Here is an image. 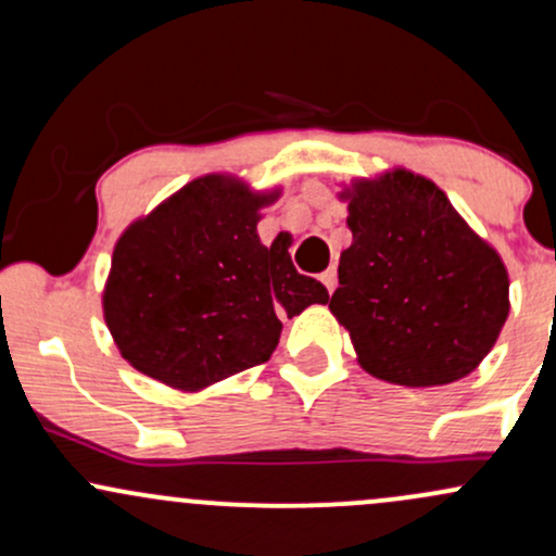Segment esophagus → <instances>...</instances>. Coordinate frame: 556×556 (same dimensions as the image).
<instances>
[{
  "label": "esophagus",
  "instance_id": "34e87169",
  "mask_svg": "<svg viewBox=\"0 0 556 556\" xmlns=\"http://www.w3.org/2000/svg\"><path fill=\"white\" fill-rule=\"evenodd\" d=\"M321 282L329 292H334V287H337V269H334V266H329V269L321 274Z\"/></svg>",
  "mask_w": 556,
  "mask_h": 556
}]
</instances>
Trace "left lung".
<instances>
[{"label": "left lung", "instance_id": "obj_1", "mask_svg": "<svg viewBox=\"0 0 556 556\" xmlns=\"http://www.w3.org/2000/svg\"><path fill=\"white\" fill-rule=\"evenodd\" d=\"M342 198L353 245L340 256L329 308L350 331L361 366L400 387L468 376L509 314L500 253L413 172L361 180Z\"/></svg>", "mask_w": 556, "mask_h": 556}]
</instances>
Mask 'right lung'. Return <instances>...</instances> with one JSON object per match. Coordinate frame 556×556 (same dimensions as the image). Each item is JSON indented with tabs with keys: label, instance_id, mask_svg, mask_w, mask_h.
<instances>
[{
	"label": "right lung",
	"instance_id": "add662e5",
	"mask_svg": "<svg viewBox=\"0 0 556 556\" xmlns=\"http://www.w3.org/2000/svg\"><path fill=\"white\" fill-rule=\"evenodd\" d=\"M271 195L208 175L125 229L104 318L123 358L177 389H203L271 358L282 318L329 292L256 232Z\"/></svg>",
	"mask_w": 556,
	"mask_h": 556
}]
</instances>
